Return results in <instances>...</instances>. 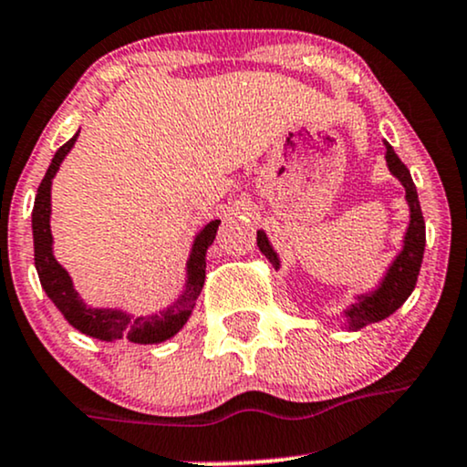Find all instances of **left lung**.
I'll list each match as a JSON object with an SVG mask.
<instances>
[{
  "label": "left lung",
  "mask_w": 467,
  "mask_h": 467,
  "mask_svg": "<svg viewBox=\"0 0 467 467\" xmlns=\"http://www.w3.org/2000/svg\"><path fill=\"white\" fill-rule=\"evenodd\" d=\"M387 146V166L391 170V174L396 177L400 183L407 190V202L410 210V221L407 235H404V246L402 251L396 255V260L391 262V266L387 268L385 277H382L380 286L371 293L358 295L356 297V304L349 306L348 310L343 312L345 319H348L349 327L352 330H360V327L369 326V323L387 319L389 315H393L404 301L409 299V295L413 293L415 284H418L421 257H424V246H426V224L424 216H421V207L418 199V190H415L413 179H410L409 168L400 161L391 144L385 141ZM257 246L260 251L268 257L273 266L279 268V257L275 251H273L271 243H268L266 234L257 232Z\"/></svg>",
  "instance_id": "8db88e82"
}]
</instances>
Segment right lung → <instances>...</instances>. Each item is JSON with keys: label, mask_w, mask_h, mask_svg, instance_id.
I'll list each match as a JSON object with an SVG mask.
<instances>
[{"label": "right lung", "mask_w": 467, "mask_h": 467, "mask_svg": "<svg viewBox=\"0 0 467 467\" xmlns=\"http://www.w3.org/2000/svg\"><path fill=\"white\" fill-rule=\"evenodd\" d=\"M80 133V130H78ZM76 133L67 144H63L49 163L46 177L36 190L35 210H32V235H35V266L41 279V286L52 304L63 312L65 319L76 330L87 334V337L100 338V341H130V343H161L174 337L181 327L190 319L196 301L205 284V254L210 249L213 238H216L218 224L221 221L207 223L192 244V254L188 260V279H185V290L179 299L159 315L133 317L122 310L113 308H91L80 295L76 293L71 284L69 273L58 265L52 254V232H49V213H52V179L58 172V166L67 157L71 146L76 144Z\"/></svg>", "instance_id": "1"}]
</instances>
